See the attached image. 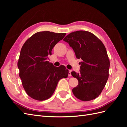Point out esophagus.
Instances as JSON below:
<instances>
[{
	"instance_id": "1",
	"label": "esophagus",
	"mask_w": 127,
	"mask_h": 127,
	"mask_svg": "<svg viewBox=\"0 0 127 127\" xmlns=\"http://www.w3.org/2000/svg\"><path fill=\"white\" fill-rule=\"evenodd\" d=\"M71 71H72L71 70H69V74H68V75H69V76H71Z\"/></svg>"
}]
</instances>
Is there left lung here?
<instances>
[{
	"label": "left lung",
	"instance_id": "left-lung-1",
	"mask_svg": "<svg viewBox=\"0 0 127 127\" xmlns=\"http://www.w3.org/2000/svg\"><path fill=\"white\" fill-rule=\"evenodd\" d=\"M63 40L73 49L76 58L82 59L80 72H71L79 81L72 93L82 101L95 99L101 93L109 78L110 61L106 48L98 37L87 31L74 32Z\"/></svg>",
	"mask_w": 127,
	"mask_h": 127
}]
</instances>
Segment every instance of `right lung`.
<instances>
[{"label": "right lung", "mask_w": 127, "mask_h": 127, "mask_svg": "<svg viewBox=\"0 0 127 127\" xmlns=\"http://www.w3.org/2000/svg\"><path fill=\"white\" fill-rule=\"evenodd\" d=\"M65 34L37 32L21 48L17 64L19 75L24 89L32 98L42 101L50 98L59 81L68 77L69 70L65 66L56 67L47 61L52 48Z\"/></svg>", "instance_id": "right-lung-1"}]
</instances>
